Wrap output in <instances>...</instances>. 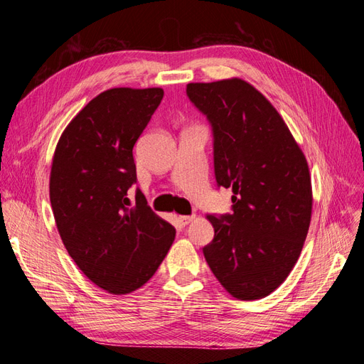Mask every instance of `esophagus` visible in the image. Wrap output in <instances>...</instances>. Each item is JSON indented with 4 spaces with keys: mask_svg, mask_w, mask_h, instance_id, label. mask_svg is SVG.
Masks as SVG:
<instances>
[{
    "mask_svg": "<svg viewBox=\"0 0 364 364\" xmlns=\"http://www.w3.org/2000/svg\"><path fill=\"white\" fill-rule=\"evenodd\" d=\"M194 218H196V215H181V217H179V222H181L183 226H186V225H190Z\"/></svg>",
    "mask_w": 364,
    "mask_h": 364,
    "instance_id": "1",
    "label": "esophagus"
}]
</instances>
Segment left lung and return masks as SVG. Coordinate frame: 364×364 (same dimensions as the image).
Returning <instances> with one entry per match:
<instances>
[{
    "mask_svg": "<svg viewBox=\"0 0 364 364\" xmlns=\"http://www.w3.org/2000/svg\"><path fill=\"white\" fill-rule=\"evenodd\" d=\"M186 95L211 123L217 185L234 193L232 214L208 215L205 259L228 293L261 299L287 279L310 228L305 155L273 105L238 77L188 83Z\"/></svg>",
    "mask_w": 364,
    "mask_h": 364,
    "instance_id": "1",
    "label": "left lung"
}]
</instances>
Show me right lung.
<instances>
[{
    "label": "right lung",
    "mask_w": 364,
    "mask_h": 364,
    "mask_svg": "<svg viewBox=\"0 0 364 364\" xmlns=\"http://www.w3.org/2000/svg\"><path fill=\"white\" fill-rule=\"evenodd\" d=\"M164 97L161 87H112L87 103L54 150L50 202L60 238L86 278L112 294L142 287L176 229L151 211L136 182L134 146Z\"/></svg>",
    "instance_id": "add662e5"
}]
</instances>
